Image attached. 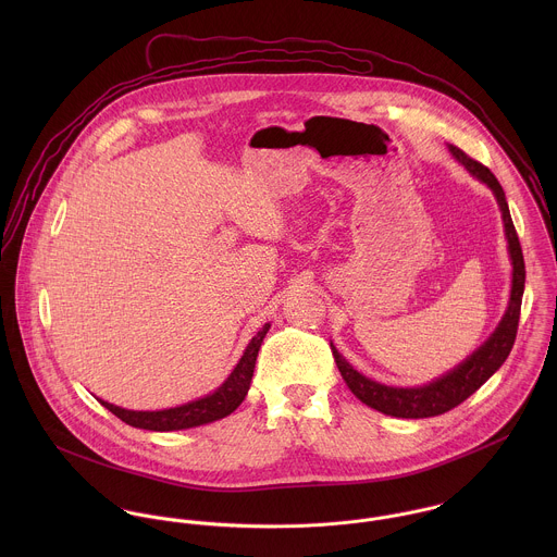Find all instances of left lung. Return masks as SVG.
Here are the masks:
<instances>
[{
    "label": "left lung",
    "mask_w": 557,
    "mask_h": 557,
    "mask_svg": "<svg viewBox=\"0 0 557 557\" xmlns=\"http://www.w3.org/2000/svg\"><path fill=\"white\" fill-rule=\"evenodd\" d=\"M450 154L459 160L474 177L484 182L499 206L502 221H504V232L508 239V255L512 261V287H510V300L508 309L504 313L502 321L497 323L495 332L478 347L472 356H468L459 367L448 371L446 375L433 380L431 384L418 386V388H395V386H384L380 382H373L358 373L341 354L338 349L330 343L334 362L347 384V388L360 398L364 405L386 413V416H397V418H431L450 411L466 398L472 397L478 388L506 362L515 338H517V327H519V315H521V298H523V287H525V263H523V252L519 236L515 232L510 210L506 203V195L497 182V177L478 160H472L463 150L457 146H448Z\"/></svg>",
    "instance_id": "left-lung-1"
}]
</instances>
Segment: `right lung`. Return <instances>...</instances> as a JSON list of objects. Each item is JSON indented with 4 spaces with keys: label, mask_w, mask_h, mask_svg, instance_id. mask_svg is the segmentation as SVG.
Instances as JSON below:
<instances>
[{
    "label": "right lung",
    "mask_w": 557,
    "mask_h": 557,
    "mask_svg": "<svg viewBox=\"0 0 557 557\" xmlns=\"http://www.w3.org/2000/svg\"><path fill=\"white\" fill-rule=\"evenodd\" d=\"M268 330H270V323H265L250 338V343L246 345V349H244L236 369L232 371V375L223 382V386H219L208 397L184 403L180 407L159 409V411H133V409H124V407L111 405V403L100 400V398L98 400L111 413H115L122 422H126L131 426H137V429H146V431H182V429H193V426H201V424L221 420V418L230 416L232 411H236L239 403L246 397V393L250 388L252 371H255V360H257L259 347H261Z\"/></svg>",
    "instance_id": "obj_1"
}]
</instances>
